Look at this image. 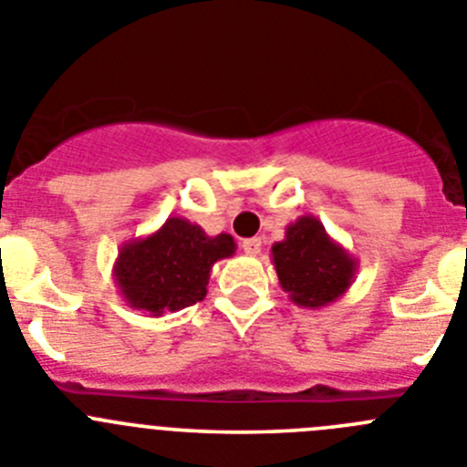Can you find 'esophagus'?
<instances>
[{"label": "esophagus", "mask_w": 467, "mask_h": 467, "mask_svg": "<svg viewBox=\"0 0 467 467\" xmlns=\"http://www.w3.org/2000/svg\"><path fill=\"white\" fill-rule=\"evenodd\" d=\"M241 247H243V253L254 257V254L262 253V238H245V241L241 243Z\"/></svg>", "instance_id": "1"}]
</instances>
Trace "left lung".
Listing matches in <instances>:
<instances>
[{
	"label": "left lung",
	"instance_id": "1",
	"mask_svg": "<svg viewBox=\"0 0 467 467\" xmlns=\"http://www.w3.org/2000/svg\"><path fill=\"white\" fill-rule=\"evenodd\" d=\"M271 259L280 287L301 308L334 304L353 285L358 271V259L313 214H301L287 224L283 241L271 245Z\"/></svg>",
	"mask_w": 467,
	"mask_h": 467
}]
</instances>
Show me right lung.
Listing matches in <instances>:
<instances>
[{
    "label": "right lung",
    "instance_id": "right-lung-1",
    "mask_svg": "<svg viewBox=\"0 0 467 467\" xmlns=\"http://www.w3.org/2000/svg\"><path fill=\"white\" fill-rule=\"evenodd\" d=\"M234 253L229 234L208 236L184 217H168L150 236L123 243L111 275L126 306L161 317L203 301L213 266Z\"/></svg>",
    "mask_w": 467,
    "mask_h": 467
}]
</instances>
